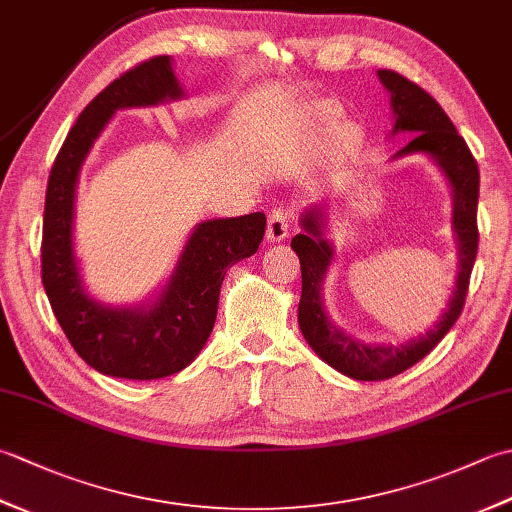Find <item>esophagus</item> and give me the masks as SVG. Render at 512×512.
Returning <instances> with one entry per match:
<instances>
[{
    "label": "esophagus",
    "mask_w": 512,
    "mask_h": 512,
    "mask_svg": "<svg viewBox=\"0 0 512 512\" xmlns=\"http://www.w3.org/2000/svg\"><path fill=\"white\" fill-rule=\"evenodd\" d=\"M290 231V215L284 209H275L268 215L266 239L268 242H284Z\"/></svg>",
    "instance_id": "34e87169"
}]
</instances>
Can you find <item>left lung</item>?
<instances>
[{"mask_svg": "<svg viewBox=\"0 0 512 512\" xmlns=\"http://www.w3.org/2000/svg\"><path fill=\"white\" fill-rule=\"evenodd\" d=\"M378 79L389 92L394 127L391 136L407 134L409 143L396 151L391 160L422 154L433 160L442 176L447 178L453 198L451 228L458 244V277L449 297L447 310L440 321L424 334L413 339L389 343H365L343 332L334 325L323 306V284L334 259V244L325 237L328 222V204H312L301 213L299 235L292 237V250L301 262V301H299V328L303 339L319 358L334 367L343 376L354 380H385L416 365L436 347L464 308L469 279L477 255V198H480V171L477 162L466 147L464 138L444 114L438 101L407 81L405 76L391 70H378Z\"/></svg>", "mask_w": 512, "mask_h": 512, "instance_id": "8db88e82", "label": "left lung"}]
</instances>
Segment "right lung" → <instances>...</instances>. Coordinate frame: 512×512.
<instances>
[{
	"label": "right lung",
	"mask_w": 512,
	"mask_h": 512,
	"mask_svg": "<svg viewBox=\"0 0 512 512\" xmlns=\"http://www.w3.org/2000/svg\"><path fill=\"white\" fill-rule=\"evenodd\" d=\"M180 99L184 90L171 57L138 63L76 118L50 171L41 281L76 354L105 376L154 380L187 367L213 332L226 270L255 255L264 239V213L206 220L195 224L158 295L136 306H110L88 295L74 250V200L83 162L118 110Z\"/></svg>",
	"instance_id": "obj_1"
}]
</instances>
